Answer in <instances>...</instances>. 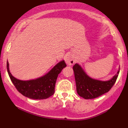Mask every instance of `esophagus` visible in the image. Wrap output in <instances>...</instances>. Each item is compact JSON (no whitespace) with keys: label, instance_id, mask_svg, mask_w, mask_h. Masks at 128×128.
I'll use <instances>...</instances> for the list:
<instances>
[{"label":"esophagus","instance_id":"1","mask_svg":"<svg viewBox=\"0 0 128 128\" xmlns=\"http://www.w3.org/2000/svg\"><path fill=\"white\" fill-rule=\"evenodd\" d=\"M66 63H67L68 66L73 65V64L74 63V62H75L73 56L72 55H70V54H68V55L66 56Z\"/></svg>","mask_w":128,"mask_h":128}]
</instances>
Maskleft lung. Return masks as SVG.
<instances>
[{"mask_svg": "<svg viewBox=\"0 0 128 128\" xmlns=\"http://www.w3.org/2000/svg\"><path fill=\"white\" fill-rule=\"evenodd\" d=\"M73 69L78 94L86 99H94L109 92L115 84L120 72L118 70L110 80L102 81L89 77L78 64H74Z\"/></svg>", "mask_w": 128, "mask_h": 128, "instance_id": "1", "label": "left lung"}]
</instances>
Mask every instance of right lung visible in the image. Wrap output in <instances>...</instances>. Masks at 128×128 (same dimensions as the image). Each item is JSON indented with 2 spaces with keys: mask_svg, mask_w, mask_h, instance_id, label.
I'll return each mask as SVG.
<instances>
[{
  "mask_svg": "<svg viewBox=\"0 0 128 128\" xmlns=\"http://www.w3.org/2000/svg\"><path fill=\"white\" fill-rule=\"evenodd\" d=\"M66 66V62L62 60L44 76L29 80H19L14 78L10 73L8 61L6 67L11 81L22 94L30 99L40 100L47 99L54 94L58 74Z\"/></svg>",
  "mask_w": 128,
  "mask_h": 128,
  "instance_id": "1",
  "label": "right lung"
}]
</instances>
